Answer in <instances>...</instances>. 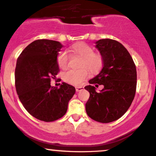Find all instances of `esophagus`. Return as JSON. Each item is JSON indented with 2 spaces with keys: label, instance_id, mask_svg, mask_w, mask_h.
Masks as SVG:
<instances>
[{
  "label": "esophagus",
  "instance_id": "34e87169",
  "mask_svg": "<svg viewBox=\"0 0 156 156\" xmlns=\"http://www.w3.org/2000/svg\"><path fill=\"white\" fill-rule=\"evenodd\" d=\"M83 90V87H76V88H75V90H76L77 92L81 91V90Z\"/></svg>",
  "mask_w": 156,
  "mask_h": 156
}]
</instances>
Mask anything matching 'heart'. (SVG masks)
<instances>
[{
  "mask_svg": "<svg viewBox=\"0 0 156 156\" xmlns=\"http://www.w3.org/2000/svg\"><path fill=\"white\" fill-rule=\"evenodd\" d=\"M71 52L81 58V69H70L64 73L63 79L69 84L79 86L90 75L88 69L92 73H98L103 66V56L99 52H94V48L86 43H78L72 47ZM69 55L66 51H61L56 58L58 66L61 69L67 68L69 63Z\"/></svg>",
  "mask_w": 156,
  "mask_h": 156,
  "instance_id": "b5f03b06",
  "label": "heart"
}]
</instances>
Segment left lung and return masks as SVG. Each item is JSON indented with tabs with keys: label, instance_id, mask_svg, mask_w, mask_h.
<instances>
[{
	"label": "left lung",
	"instance_id": "left-lung-1",
	"mask_svg": "<svg viewBox=\"0 0 156 156\" xmlns=\"http://www.w3.org/2000/svg\"><path fill=\"white\" fill-rule=\"evenodd\" d=\"M95 44L104 66L84 87L90 92L86 112L98 122L109 123L120 119L130 107L136 91V67L127 49L117 41L101 39ZM98 85L104 86L100 93L95 90Z\"/></svg>",
	"mask_w": 156,
	"mask_h": 156
}]
</instances>
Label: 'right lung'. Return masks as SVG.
<instances>
[{"label": "right lung", "instance_id": "right-lung-1", "mask_svg": "<svg viewBox=\"0 0 156 156\" xmlns=\"http://www.w3.org/2000/svg\"><path fill=\"white\" fill-rule=\"evenodd\" d=\"M63 45L47 39L29 44L18 58L15 88L24 108L35 119L50 122L61 119L75 92L72 85L63 82L59 88L52 87L59 67L56 58Z\"/></svg>", "mask_w": 156, "mask_h": 156}]
</instances>
